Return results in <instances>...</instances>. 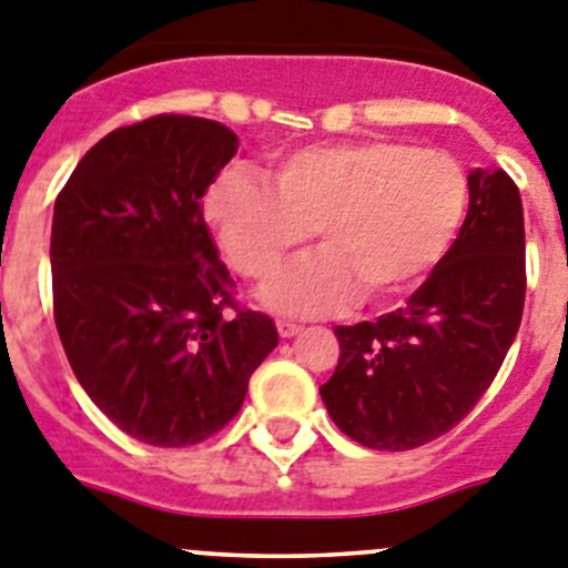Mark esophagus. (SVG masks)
Instances as JSON below:
<instances>
[{"mask_svg": "<svg viewBox=\"0 0 568 568\" xmlns=\"http://www.w3.org/2000/svg\"><path fill=\"white\" fill-rule=\"evenodd\" d=\"M277 333L280 338H294V335L302 333V327L294 322H277Z\"/></svg>", "mask_w": 568, "mask_h": 568, "instance_id": "obj_1", "label": "esophagus"}]
</instances>
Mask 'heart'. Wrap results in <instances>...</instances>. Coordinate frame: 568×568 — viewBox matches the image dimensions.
<instances>
[{
    "label": "heart",
    "instance_id": "obj_1",
    "mask_svg": "<svg viewBox=\"0 0 568 568\" xmlns=\"http://www.w3.org/2000/svg\"><path fill=\"white\" fill-rule=\"evenodd\" d=\"M469 211V178L453 155L405 141H344L280 158L268 185L227 172L207 189L205 222L239 274L263 280L316 230L322 252L277 274L261 302L316 316L407 294L442 263Z\"/></svg>",
    "mask_w": 568,
    "mask_h": 568
}]
</instances>
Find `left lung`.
Segmentation results:
<instances>
[{
	"label": "left lung",
	"instance_id": "left-lung-1",
	"mask_svg": "<svg viewBox=\"0 0 568 568\" xmlns=\"http://www.w3.org/2000/svg\"><path fill=\"white\" fill-rule=\"evenodd\" d=\"M525 288L519 189L503 169H471L464 227L407 305L335 327L338 366L318 388L329 418L368 449L436 442L497 377Z\"/></svg>",
	"mask_w": 568,
	"mask_h": 568
}]
</instances>
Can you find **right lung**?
<instances>
[{
  "label": "right lung",
  "instance_id": "1",
  "mask_svg": "<svg viewBox=\"0 0 568 568\" xmlns=\"http://www.w3.org/2000/svg\"><path fill=\"white\" fill-rule=\"evenodd\" d=\"M239 135L196 115H152L85 152L54 202L52 294L65 357L126 436L189 447L244 405L277 327L235 306L202 196Z\"/></svg>",
  "mask_w": 568,
  "mask_h": 568
}]
</instances>
